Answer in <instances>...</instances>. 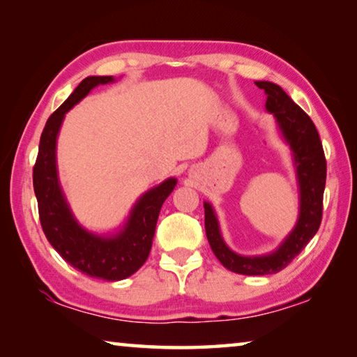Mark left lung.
Here are the masks:
<instances>
[{"label": "left lung", "mask_w": 357, "mask_h": 357, "mask_svg": "<svg viewBox=\"0 0 357 357\" xmlns=\"http://www.w3.org/2000/svg\"><path fill=\"white\" fill-rule=\"evenodd\" d=\"M257 86L268 94L266 108L274 113L287 142L291 146L298 167L301 187V214L298 225L279 249L266 257H241L223 243L219 223L209 203H204V228L211 249L227 269L244 275H268L280 273L315 236L323 219V193L326 185V157L319 134L299 105L279 84L257 82Z\"/></svg>", "instance_id": "1"}]
</instances>
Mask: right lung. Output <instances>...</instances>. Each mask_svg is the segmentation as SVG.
Here are the masks:
<instances>
[{"label": "right lung", "instance_id": "right-lung-1", "mask_svg": "<svg viewBox=\"0 0 357 357\" xmlns=\"http://www.w3.org/2000/svg\"><path fill=\"white\" fill-rule=\"evenodd\" d=\"M113 82V77H88L78 84L64 104L50 114L40 135L38 159L33 168V185L38 198L39 220L48 243L72 268L94 279L123 280L142 268L153 245L157 217L165 198L176 185L167 179L140 198L124 231L114 238H99L78 225L58 184L56 135L66 112L82 100L94 86Z\"/></svg>", "mask_w": 357, "mask_h": 357}]
</instances>
